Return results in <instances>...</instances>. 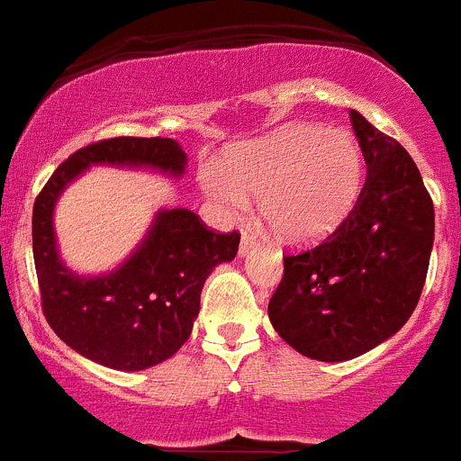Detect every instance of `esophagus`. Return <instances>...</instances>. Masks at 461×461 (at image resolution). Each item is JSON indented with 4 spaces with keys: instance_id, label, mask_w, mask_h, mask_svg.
Listing matches in <instances>:
<instances>
[{
    "instance_id": "obj_1",
    "label": "esophagus",
    "mask_w": 461,
    "mask_h": 461,
    "mask_svg": "<svg viewBox=\"0 0 461 461\" xmlns=\"http://www.w3.org/2000/svg\"><path fill=\"white\" fill-rule=\"evenodd\" d=\"M257 248H259V240H257V236L252 234L250 230H245L243 236H240V250H239V255L240 257L250 255V252H255Z\"/></svg>"
}]
</instances>
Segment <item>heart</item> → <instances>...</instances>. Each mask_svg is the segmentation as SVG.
<instances>
[{
    "instance_id": "1",
    "label": "heart",
    "mask_w": 461,
    "mask_h": 461,
    "mask_svg": "<svg viewBox=\"0 0 461 461\" xmlns=\"http://www.w3.org/2000/svg\"><path fill=\"white\" fill-rule=\"evenodd\" d=\"M364 184V157L346 129L295 122L231 149L204 191L225 209L243 211L244 191L259 195L261 218L277 239L318 243L343 225Z\"/></svg>"
}]
</instances>
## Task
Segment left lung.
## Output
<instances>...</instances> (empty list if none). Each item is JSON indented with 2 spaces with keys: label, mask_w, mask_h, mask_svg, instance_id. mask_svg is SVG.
I'll use <instances>...</instances> for the list:
<instances>
[{
  "label": "left lung",
  "mask_w": 461,
  "mask_h": 461,
  "mask_svg": "<svg viewBox=\"0 0 461 461\" xmlns=\"http://www.w3.org/2000/svg\"><path fill=\"white\" fill-rule=\"evenodd\" d=\"M366 161L355 209L328 239L284 257L268 304L275 332L318 361H348L393 337L414 313L434 243V206L407 149L357 111Z\"/></svg>",
  "instance_id": "obj_1"
}]
</instances>
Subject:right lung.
Here are the masks:
<instances>
[{
    "instance_id": "add662e5",
    "label": "right lung",
    "mask_w": 461,
    "mask_h": 461,
    "mask_svg": "<svg viewBox=\"0 0 461 461\" xmlns=\"http://www.w3.org/2000/svg\"><path fill=\"white\" fill-rule=\"evenodd\" d=\"M186 152L172 139L100 140L56 167L33 204V261L42 312L63 343L115 371H145L170 359L193 332L200 294L218 264L231 261L240 236L206 230L188 209H161L131 255L109 273H75L59 252L54 209L93 166L149 170L179 179Z\"/></svg>"
}]
</instances>
